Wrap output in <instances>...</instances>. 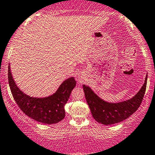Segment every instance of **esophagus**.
<instances>
[{"mask_svg":"<svg viewBox=\"0 0 155 155\" xmlns=\"http://www.w3.org/2000/svg\"><path fill=\"white\" fill-rule=\"evenodd\" d=\"M77 79H78V82H79V83H83V82H84V78L83 77L82 75H81V74H79V75L78 76Z\"/></svg>","mask_w":155,"mask_h":155,"instance_id":"obj_1","label":"esophagus"}]
</instances>
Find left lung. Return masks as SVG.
Wrapping results in <instances>:
<instances>
[{"label":"left lung","mask_w":155,"mask_h":155,"mask_svg":"<svg viewBox=\"0 0 155 155\" xmlns=\"http://www.w3.org/2000/svg\"><path fill=\"white\" fill-rule=\"evenodd\" d=\"M146 84L147 75L143 86L134 97L118 104H110L104 101L96 95L89 87L84 85L83 88L86 102L89 105L93 117L100 124L111 125L127 119L137 110L146 92Z\"/></svg>","instance_id":"left-lung-1"}]
</instances>
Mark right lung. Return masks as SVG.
Returning <instances> with one entry per match:
<instances>
[{
	"instance_id": "right-lung-1",
	"label": "right lung",
	"mask_w": 155,
	"mask_h": 155,
	"mask_svg": "<svg viewBox=\"0 0 155 155\" xmlns=\"http://www.w3.org/2000/svg\"><path fill=\"white\" fill-rule=\"evenodd\" d=\"M8 80L15 101L21 110L40 123L46 124H57L65 117L64 106L71 91L75 87L74 78L66 80L52 95L44 98H35L26 95L16 86L9 66Z\"/></svg>"
}]
</instances>
